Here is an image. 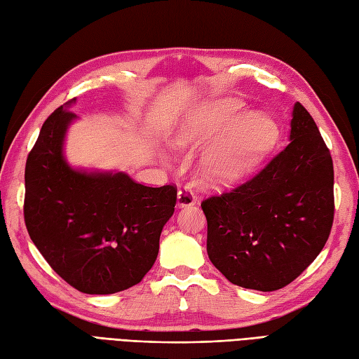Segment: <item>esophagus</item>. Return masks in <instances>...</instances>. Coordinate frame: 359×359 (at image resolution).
Here are the masks:
<instances>
[{"label":"esophagus","instance_id":"obj_1","mask_svg":"<svg viewBox=\"0 0 359 359\" xmlns=\"http://www.w3.org/2000/svg\"><path fill=\"white\" fill-rule=\"evenodd\" d=\"M197 201V197L194 196L189 188H182L177 192V205L180 208H187V206H192Z\"/></svg>","mask_w":359,"mask_h":359}]
</instances>
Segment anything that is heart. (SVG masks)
<instances>
[{
  "mask_svg": "<svg viewBox=\"0 0 359 359\" xmlns=\"http://www.w3.org/2000/svg\"><path fill=\"white\" fill-rule=\"evenodd\" d=\"M243 106L233 100L200 109L183 128L180 147H194L217 140L200 163V176L208 185L222 187L240 180L278 137V127L270 118L252 115L240 121Z\"/></svg>",
  "mask_w": 359,
  "mask_h": 359,
  "instance_id": "1",
  "label": "heart"
}]
</instances>
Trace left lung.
<instances>
[{
    "label": "left lung",
    "mask_w": 359,
    "mask_h": 359,
    "mask_svg": "<svg viewBox=\"0 0 359 359\" xmlns=\"http://www.w3.org/2000/svg\"><path fill=\"white\" fill-rule=\"evenodd\" d=\"M290 140L252 179L201 201L209 259L238 287H287L317 258L332 229V158L300 103Z\"/></svg>",
    "instance_id": "1"
}]
</instances>
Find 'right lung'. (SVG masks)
Returning a JSON list of instances; mask_svg holds the SVG:
<instances>
[{
    "label": "right lung",
    "mask_w": 359,
    "mask_h": 359,
    "mask_svg": "<svg viewBox=\"0 0 359 359\" xmlns=\"http://www.w3.org/2000/svg\"><path fill=\"white\" fill-rule=\"evenodd\" d=\"M68 104L45 119L27 158L24 222L45 261L72 288L124 291L140 283L158 258L177 187H145L124 172L71 170L62 154L76 118Z\"/></svg>",
    "instance_id": "1"
}]
</instances>
